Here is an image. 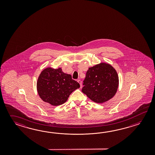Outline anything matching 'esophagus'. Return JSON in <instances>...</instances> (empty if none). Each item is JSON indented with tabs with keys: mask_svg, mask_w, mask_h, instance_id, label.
Returning <instances> with one entry per match:
<instances>
[{
	"mask_svg": "<svg viewBox=\"0 0 155 155\" xmlns=\"http://www.w3.org/2000/svg\"><path fill=\"white\" fill-rule=\"evenodd\" d=\"M78 82H79V84H80V87H82V81H81L80 80H78Z\"/></svg>",
	"mask_w": 155,
	"mask_h": 155,
	"instance_id": "obj_1",
	"label": "esophagus"
}]
</instances>
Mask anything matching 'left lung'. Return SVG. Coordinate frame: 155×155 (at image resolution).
Instances as JSON below:
<instances>
[{"label": "left lung", "mask_w": 155, "mask_h": 155, "mask_svg": "<svg viewBox=\"0 0 155 155\" xmlns=\"http://www.w3.org/2000/svg\"><path fill=\"white\" fill-rule=\"evenodd\" d=\"M82 92L96 103H103L115 95L119 77L111 65L101 63L89 68L83 81Z\"/></svg>", "instance_id": "8db88e82"}]
</instances>
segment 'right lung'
<instances>
[{"label": "right lung", "mask_w": 155, "mask_h": 155, "mask_svg": "<svg viewBox=\"0 0 155 155\" xmlns=\"http://www.w3.org/2000/svg\"><path fill=\"white\" fill-rule=\"evenodd\" d=\"M80 84L72 79L71 75L62 71L61 68H48L39 76L37 90L40 98L54 106L66 102L69 95Z\"/></svg>", "instance_id": "right-lung-1"}]
</instances>
